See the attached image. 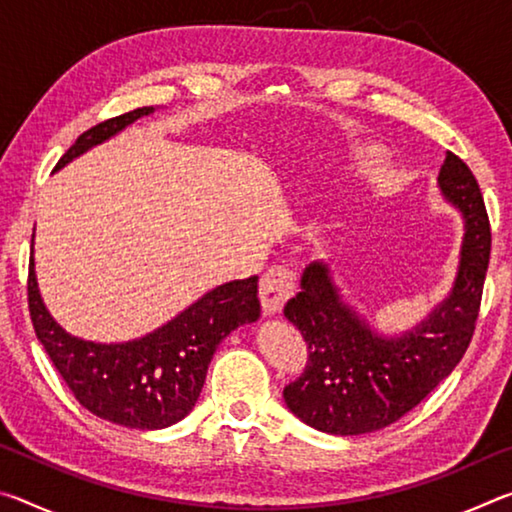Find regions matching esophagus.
I'll use <instances>...</instances> for the list:
<instances>
[{"instance_id":"34e87169","label":"esophagus","mask_w":512,"mask_h":512,"mask_svg":"<svg viewBox=\"0 0 512 512\" xmlns=\"http://www.w3.org/2000/svg\"><path fill=\"white\" fill-rule=\"evenodd\" d=\"M296 289V275L289 266H271L259 282V300L266 314H280L284 302L293 296Z\"/></svg>"}]
</instances>
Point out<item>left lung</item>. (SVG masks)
Listing matches in <instances>:
<instances>
[{
    "label": "left lung",
    "mask_w": 512,
    "mask_h": 512,
    "mask_svg": "<svg viewBox=\"0 0 512 512\" xmlns=\"http://www.w3.org/2000/svg\"><path fill=\"white\" fill-rule=\"evenodd\" d=\"M440 194L465 221L461 262L449 296L400 336L379 334L332 280L325 262L305 268L284 307L307 343L305 372L284 388L293 415L318 431L359 436L384 429L418 406L463 359L479 318L490 262V221L479 183L454 153L438 173Z\"/></svg>",
    "instance_id": "1"
}]
</instances>
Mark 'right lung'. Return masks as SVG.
I'll return each instance as SVG.
<instances>
[{"label": "right lung", "instance_id": "1", "mask_svg": "<svg viewBox=\"0 0 512 512\" xmlns=\"http://www.w3.org/2000/svg\"><path fill=\"white\" fill-rule=\"evenodd\" d=\"M155 108L144 106L85 131L56 169L92 146L115 137ZM29 311L38 341L81 406L128 429H164L194 409L207 366L219 343L239 325L259 318L257 275L207 291L167 325L126 343H94L60 327L40 298L33 255L29 262Z\"/></svg>", "mask_w": 512, "mask_h": 512}]
</instances>
